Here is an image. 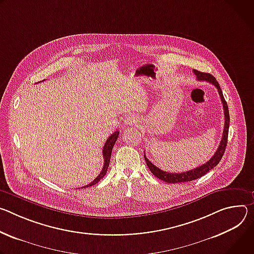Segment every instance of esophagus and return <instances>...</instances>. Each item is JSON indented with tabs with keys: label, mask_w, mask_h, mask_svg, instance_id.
<instances>
[{
	"label": "esophagus",
	"mask_w": 254,
	"mask_h": 254,
	"mask_svg": "<svg viewBox=\"0 0 254 254\" xmlns=\"http://www.w3.org/2000/svg\"><path fill=\"white\" fill-rule=\"evenodd\" d=\"M137 122H138V119H137V117H136L135 115H129V116H127V117L125 118V120H124V124H125L126 126H130V127L136 126Z\"/></svg>",
	"instance_id": "obj_1"
}]
</instances>
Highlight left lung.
I'll return each mask as SVG.
<instances>
[{"instance_id": "left-lung-1", "label": "left lung", "mask_w": 254, "mask_h": 254, "mask_svg": "<svg viewBox=\"0 0 254 254\" xmlns=\"http://www.w3.org/2000/svg\"><path fill=\"white\" fill-rule=\"evenodd\" d=\"M193 73L195 74V78L201 81H208L217 88L219 96L221 98L222 104H223V109H224V116H225V124H224V130H223V135L221 138V142L220 145L217 149V151L215 152V154L204 164L192 168L190 171L188 172H184V173H180V174H172V173H167V172H163L161 170H159L158 167H156L154 164H152V162H150L147 157L144 155V159L146 161V164L148 166V168L150 170V172L152 173V175H154L157 179L166 182L167 184H179V183H187V182H190L196 179H200L201 177H203L204 175H206L207 173H209L212 168H214L221 160L225 149H226L227 146V140H228V132H229V122H230V116H229V110H228V105L224 99L222 90L219 86V82L216 80V78L207 72H202L199 70L193 69Z\"/></svg>"}]
</instances>
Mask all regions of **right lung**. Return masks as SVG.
<instances>
[{
    "instance_id": "1",
    "label": "right lung",
    "mask_w": 254,
    "mask_h": 254,
    "mask_svg": "<svg viewBox=\"0 0 254 254\" xmlns=\"http://www.w3.org/2000/svg\"><path fill=\"white\" fill-rule=\"evenodd\" d=\"M119 137V131H115L114 133H113L108 139L107 141L104 145V148H103V157H104V166L102 168V171L100 173V175L89 185L82 187V189L84 188H89V187H92L96 184H98L106 175L107 171H108V167H109V163H110V159H111V154H112V150H113V147H114V144L116 142L117 138Z\"/></svg>"
}]
</instances>
